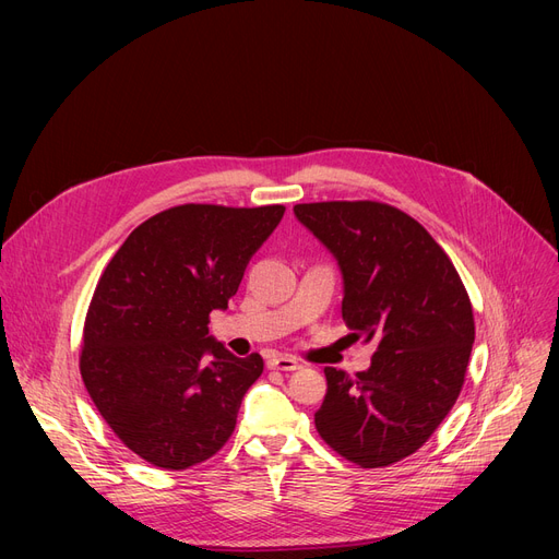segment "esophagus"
I'll list each match as a JSON object with an SVG mask.
<instances>
[{"label": "esophagus", "instance_id": "obj_1", "mask_svg": "<svg viewBox=\"0 0 559 559\" xmlns=\"http://www.w3.org/2000/svg\"><path fill=\"white\" fill-rule=\"evenodd\" d=\"M267 367L276 369V371H297V369H301L299 360H295L292 356H272L267 360Z\"/></svg>", "mask_w": 559, "mask_h": 559}]
</instances>
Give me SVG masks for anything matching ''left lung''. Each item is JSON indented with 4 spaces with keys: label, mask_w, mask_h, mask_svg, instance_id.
<instances>
[{
    "label": "left lung",
    "mask_w": 559,
    "mask_h": 559,
    "mask_svg": "<svg viewBox=\"0 0 559 559\" xmlns=\"http://www.w3.org/2000/svg\"><path fill=\"white\" fill-rule=\"evenodd\" d=\"M297 219L337 260L342 319L376 342L371 367H326L314 413L324 442L362 468L421 449L464 385L474 310L451 258L409 215L378 201L297 203Z\"/></svg>",
    "instance_id": "1"
}]
</instances>
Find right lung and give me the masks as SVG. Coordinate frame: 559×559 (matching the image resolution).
<instances>
[{
    "label": "right lung",
    "instance_id": "1",
    "mask_svg": "<svg viewBox=\"0 0 559 559\" xmlns=\"http://www.w3.org/2000/svg\"><path fill=\"white\" fill-rule=\"evenodd\" d=\"M283 205H174L106 264L85 314L81 378L122 444L167 472L213 457L235 430L262 358L209 335Z\"/></svg>",
    "mask_w": 559,
    "mask_h": 559
}]
</instances>
